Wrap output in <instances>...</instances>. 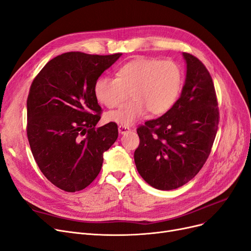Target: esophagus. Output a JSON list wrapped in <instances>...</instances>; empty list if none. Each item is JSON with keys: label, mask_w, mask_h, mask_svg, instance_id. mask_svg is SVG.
Segmentation results:
<instances>
[{"label": "esophagus", "mask_w": 251, "mask_h": 251, "mask_svg": "<svg viewBox=\"0 0 251 251\" xmlns=\"http://www.w3.org/2000/svg\"><path fill=\"white\" fill-rule=\"evenodd\" d=\"M130 131V127L129 126H126V125H119V133L121 134H124V133H127Z\"/></svg>", "instance_id": "obj_1"}]
</instances>
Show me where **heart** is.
<instances>
[{
  "label": "heart",
  "instance_id": "obj_1",
  "mask_svg": "<svg viewBox=\"0 0 251 251\" xmlns=\"http://www.w3.org/2000/svg\"><path fill=\"white\" fill-rule=\"evenodd\" d=\"M182 79V70L176 62L140 57L123 64L116 78L100 77L94 84V94L100 103L114 108L131 93V101L105 115L106 121L130 125L148 111L151 115L168 112L178 99Z\"/></svg>",
  "mask_w": 251,
  "mask_h": 251
}]
</instances>
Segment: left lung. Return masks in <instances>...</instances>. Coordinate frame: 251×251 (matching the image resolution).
Instances as JSON below:
<instances>
[{
    "mask_svg": "<svg viewBox=\"0 0 251 251\" xmlns=\"http://www.w3.org/2000/svg\"><path fill=\"white\" fill-rule=\"evenodd\" d=\"M181 95L163 116L137 128L134 161L140 176L158 190L177 189L197 176L208 159L219 129L220 111L212 78L187 52Z\"/></svg>",
    "mask_w": 251,
    "mask_h": 251,
    "instance_id": "obj_1",
    "label": "left lung"
}]
</instances>
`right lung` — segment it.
I'll list each match as a JSON object with an SVG mask.
<instances>
[{
    "label": "right lung",
    "instance_id": "right-lung-1",
    "mask_svg": "<svg viewBox=\"0 0 251 251\" xmlns=\"http://www.w3.org/2000/svg\"><path fill=\"white\" fill-rule=\"evenodd\" d=\"M121 55L63 53L30 85L26 134L32 156L46 178L65 192L89 186L101 169L103 152L118 138L115 122L96 127L102 110L94 84Z\"/></svg>",
    "mask_w": 251,
    "mask_h": 251
}]
</instances>
